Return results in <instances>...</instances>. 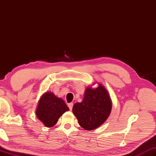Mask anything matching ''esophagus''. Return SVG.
<instances>
[{
	"mask_svg": "<svg viewBox=\"0 0 156 156\" xmlns=\"http://www.w3.org/2000/svg\"><path fill=\"white\" fill-rule=\"evenodd\" d=\"M68 107H69V109H70V110L71 111L72 109H73V103H69V104H68Z\"/></svg>",
	"mask_w": 156,
	"mask_h": 156,
	"instance_id": "esophagus-1",
	"label": "esophagus"
}]
</instances>
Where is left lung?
I'll use <instances>...</instances> for the list:
<instances>
[{"mask_svg":"<svg viewBox=\"0 0 156 156\" xmlns=\"http://www.w3.org/2000/svg\"><path fill=\"white\" fill-rule=\"evenodd\" d=\"M111 101L108 92L101 84L95 89L88 87L81 103H75L73 113L80 126L91 130L101 125L109 116Z\"/></svg>","mask_w":156,"mask_h":156,"instance_id":"1","label":"left lung"}]
</instances>
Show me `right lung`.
Segmentation results:
<instances>
[{"instance_id":"obj_1","label":"right lung","mask_w":156,"mask_h":156,"mask_svg":"<svg viewBox=\"0 0 156 156\" xmlns=\"http://www.w3.org/2000/svg\"><path fill=\"white\" fill-rule=\"evenodd\" d=\"M69 110V108L62 99L48 91L40 99L36 115L45 126L52 127L56 125L59 117Z\"/></svg>"}]
</instances>
